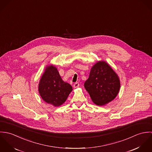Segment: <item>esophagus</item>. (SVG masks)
I'll use <instances>...</instances> for the list:
<instances>
[{
  "instance_id": "1",
  "label": "esophagus",
  "mask_w": 152,
  "mask_h": 152,
  "mask_svg": "<svg viewBox=\"0 0 152 152\" xmlns=\"http://www.w3.org/2000/svg\"><path fill=\"white\" fill-rule=\"evenodd\" d=\"M79 86H80V84H79L78 83H75L74 84V88H77L79 87Z\"/></svg>"
}]
</instances>
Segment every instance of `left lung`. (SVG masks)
<instances>
[{"label":"left lung","instance_id":"1","mask_svg":"<svg viewBox=\"0 0 152 152\" xmlns=\"http://www.w3.org/2000/svg\"><path fill=\"white\" fill-rule=\"evenodd\" d=\"M84 87L92 101L98 106H103L113 101L120 90L119 77L108 63L99 61L91 69Z\"/></svg>","mask_w":152,"mask_h":152}]
</instances>
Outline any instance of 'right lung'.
Returning <instances> with one entry per match:
<instances>
[{
  "instance_id": "right-lung-1",
  "label": "right lung",
  "mask_w": 152,
  "mask_h": 152,
  "mask_svg": "<svg viewBox=\"0 0 152 152\" xmlns=\"http://www.w3.org/2000/svg\"><path fill=\"white\" fill-rule=\"evenodd\" d=\"M72 91V87L62 80L54 65L45 67L39 84V92L44 101L56 107L61 106Z\"/></svg>"
}]
</instances>
